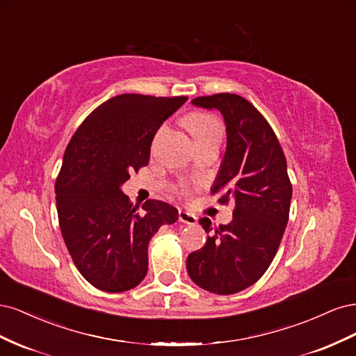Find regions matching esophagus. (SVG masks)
<instances>
[{"label":"esophagus","instance_id":"34e87169","mask_svg":"<svg viewBox=\"0 0 356 356\" xmlns=\"http://www.w3.org/2000/svg\"><path fill=\"white\" fill-rule=\"evenodd\" d=\"M178 220H179L181 222L188 224V225H195V224L197 222V217H196V215H195V213H190V212H187V211H179Z\"/></svg>","mask_w":356,"mask_h":356}]
</instances>
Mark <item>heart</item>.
I'll return each instance as SVG.
<instances>
[{
    "label": "heart",
    "instance_id": "heart-1",
    "mask_svg": "<svg viewBox=\"0 0 356 356\" xmlns=\"http://www.w3.org/2000/svg\"><path fill=\"white\" fill-rule=\"evenodd\" d=\"M182 123H184L196 144L208 141V139L213 136L222 135L221 123L213 115L207 113H191L184 118Z\"/></svg>",
    "mask_w": 356,
    "mask_h": 356
}]
</instances>
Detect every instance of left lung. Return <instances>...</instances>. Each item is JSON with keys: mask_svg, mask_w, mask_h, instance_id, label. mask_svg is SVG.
<instances>
[{"mask_svg": "<svg viewBox=\"0 0 356 356\" xmlns=\"http://www.w3.org/2000/svg\"><path fill=\"white\" fill-rule=\"evenodd\" d=\"M195 106L218 110L227 147L212 195L236 202L233 220L220 225L200 250L187 257L191 281L213 294L229 296L254 285L273 261L288 222L293 187L286 160L273 129L239 95L218 93L193 99ZM199 224L209 233V218Z\"/></svg>", "mask_w": 356, "mask_h": 356, "instance_id": "obj_1", "label": "left lung"}]
</instances>
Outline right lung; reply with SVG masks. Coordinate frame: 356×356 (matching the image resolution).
<instances>
[{
  "label": "right lung",
  "instance_id": "add662e5",
  "mask_svg": "<svg viewBox=\"0 0 356 356\" xmlns=\"http://www.w3.org/2000/svg\"><path fill=\"white\" fill-rule=\"evenodd\" d=\"M187 101L124 93L99 105L81 123L65 149L56 179V207L63 241L79 272L95 288L123 293L143 282L148 243L178 209L160 200L139 213L122 186L147 166L159 127Z\"/></svg>",
  "mask_w": 356,
  "mask_h": 356
}]
</instances>
